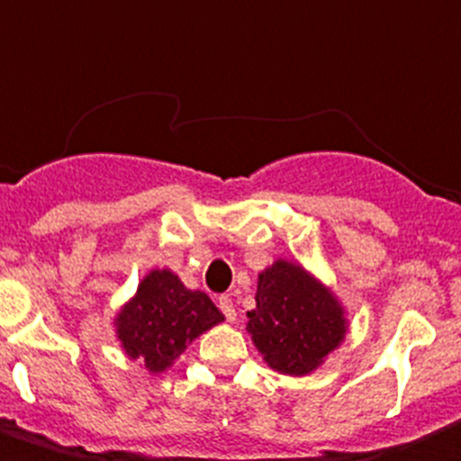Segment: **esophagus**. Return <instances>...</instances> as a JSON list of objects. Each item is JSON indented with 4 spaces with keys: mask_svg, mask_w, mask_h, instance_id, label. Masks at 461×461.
Listing matches in <instances>:
<instances>
[{
    "mask_svg": "<svg viewBox=\"0 0 461 461\" xmlns=\"http://www.w3.org/2000/svg\"><path fill=\"white\" fill-rule=\"evenodd\" d=\"M218 306H220V311H222V313H225V318L230 320V322H234V320H236V308H234V302H231L230 297H220V299H218Z\"/></svg>",
    "mask_w": 461,
    "mask_h": 461,
    "instance_id": "1",
    "label": "esophagus"
}]
</instances>
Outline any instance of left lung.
<instances>
[{"mask_svg":"<svg viewBox=\"0 0 461 461\" xmlns=\"http://www.w3.org/2000/svg\"><path fill=\"white\" fill-rule=\"evenodd\" d=\"M255 303L246 330L278 374H313L346 341L348 311L341 299L294 259L278 258L259 271Z\"/></svg>","mask_w":461,"mask_h":461,"instance_id":"8db88e82","label":"left lung"}]
</instances>
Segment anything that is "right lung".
<instances>
[{"label":"right lung","mask_w":461,"mask_h":461,"mask_svg":"<svg viewBox=\"0 0 461 461\" xmlns=\"http://www.w3.org/2000/svg\"><path fill=\"white\" fill-rule=\"evenodd\" d=\"M225 320L206 292L190 290L171 269H150L113 318L115 339L130 359L164 374L194 339Z\"/></svg>","instance_id":"1"}]
</instances>
